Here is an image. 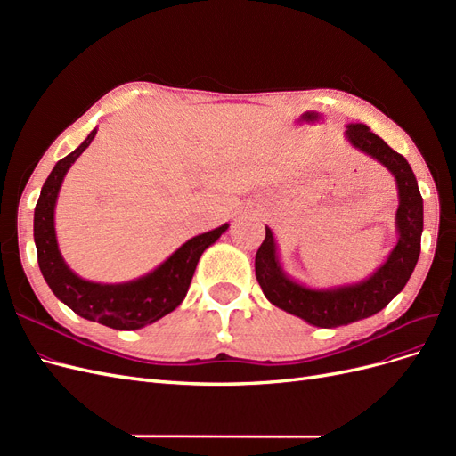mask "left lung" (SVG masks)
Returning a JSON list of instances; mask_svg holds the SVG:
<instances>
[{
    "label": "left lung",
    "mask_w": 456,
    "mask_h": 456,
    "mask_svg": "<svg viewBox=\"0 0 456 456\" xmlns=\"http://www.w3.org/2000/svg\"><path fill=\"white\" fill-rule=\"evenodd\" d=\"M344 136L355 150L379 161L395 178L399 200L395 230L399 238L388 258L362 281L315 289L287 275L281 266L275 238L268 226L266 238L258 247L255 258L258 285L272 305L323 329L365 320L388 306V302L397 293H402L419 262L424 226L422 196L417 176L407 159L363 123H348Z\"/></svg>",
    "instance_id": "left-lung-1"
}]
</instances>
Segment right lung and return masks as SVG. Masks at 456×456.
I'll use <instances>...</instances> for the list:
<instances>
[{
  "label": "right lung",
  "instance_id": "1",
  "mask_svg": "<svg viewBox=\"0 0 456 456\" xmlns=\"http://www.w3.org/2000/svg\"><path fill=\"white\" fill-rule=\"evenodd\" d=\"M96 129L81 142L72 154L54 165L34 211V241L37 249V265L41 273L61 302L89 322L102 323L119 330L142 329L161 320L184 300L191 278H194L200 256L211 247L228 224L188 240L184 245L150 273L126 283H96L79 278L66 265L54 230V207L59 190L72 163L84 154L93 142Z\"/></svg>",
  "mask_w": 456,
  "mask_h": 456
}]
</instances>
